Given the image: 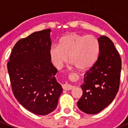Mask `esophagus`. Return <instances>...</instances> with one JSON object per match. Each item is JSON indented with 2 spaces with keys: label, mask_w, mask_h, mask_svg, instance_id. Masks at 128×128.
I'll return each mask as SVG.
<instances>
[{
  "label": "esophagus",
  "mask_w": 128,
  "mask_h": 128,
  "mask_svg": "<svg viewBox=\"0 0 128 128\" xmlns=\"http://www.w3.org/2000/svg\"><path fill=\"white\" fill-rule=\"evenodd\" d=\"M74 86H71V85L69 84H64L62 86V88L63 89H64V90H72V88H74Z\"/></svg>",
  "instance_id": "1"
}]
</instances>
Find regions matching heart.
Wrapping results in <instances>:
<instances>
[{
	"instance_id": "b5f03b06",
	"label": "heart",
	"mask_w": 128,
	"mask_h": 128,
	"mask_svg": "<svg viewBox=\"0 0 128 128\" xmlns=\"http://www.w3.org/2000/svg\"><path fill=\"white\" fill-rule=\"evenodd\" d=\"M99 51V42L95 36L71 33L62 37L59 45L51 46L50 52L57 68L61 67L69 56V60L78 70L84 71L94 66Z\"/></svg>"
}]
</instances>
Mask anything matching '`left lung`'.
Masks as SVG:
<instances>
[{
    "label": "left lung",
    "instance_id": "1",
    "mask_svg": "<svg viewBox=\"0 0 128 128\" xmlns=\"http://www.w3.org/2000/svg\"><path fill=\"white\" fill-rule=\"evenodd\" d=\"M100 53L96 62L84 74L80 86L83 94L77 102L82 112L100 113L113 102L119 90L121 60L112 41L106 36L98 38Z\"/></svg>",
    "mask_w": 128,
    "mask_h": 128
}]
</instances>
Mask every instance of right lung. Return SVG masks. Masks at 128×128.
<instances>
[{
    "label": "right lung",
    "instance_id": "1",
    "mask_svg": "<svg viewBox=\"0 0 128 128\" xmlns=\"http://www.w3.org/2000/svg\"><path fill=\"white\" fill-rule=\"evenodd\" d=\"M51 30L34 32L16 42L7 69L14 95L24 108L38 115L56 108L62 92L51 62Z\"/></svg>",
    "mask_w": 128,
    "mask_h": 128
}]
</instances>
